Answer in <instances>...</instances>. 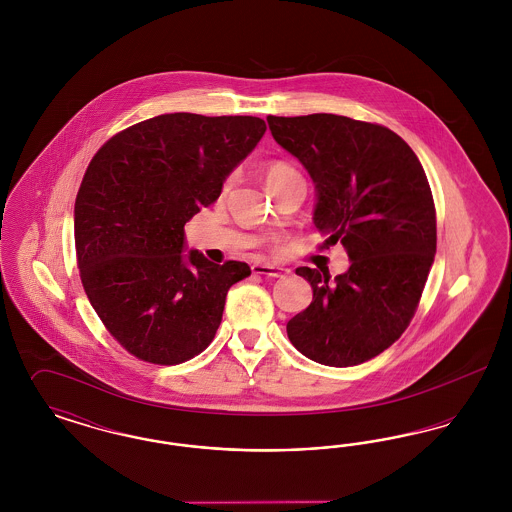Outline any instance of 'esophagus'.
<instances>
[{"instance_id":"obj_1","label":"esophagus","mask_w":512,"mask_h":512,"mask_svg":"<svg viewBox=\"0 0 512 512\" xmlns=\"http://www.w3.org/2000/svg\"><path fill=\"white\" fill-rule=\"evenodd\" d=\"M253 274L261 276H270V278H284L290 274V268L278 267V265H268V263H257L251 267Z\"/></svg>"}]
</instances>
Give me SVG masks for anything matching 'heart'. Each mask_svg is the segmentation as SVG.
<instances>
[{
  "label": "heart",
  "mask_w": 512,
  "mask_h": 512,
  "mask_svg": "<svg viewBox=\"0 0 512 512\" xmlns=\"http://www.w3.org/2000/svg\"><path fill=\"white\" fill-rule=\"evenodd\" d=\"M293 174H297V171H295L293 167L286 165V163L276 161V163H270V165H267V169H265V180H267L268 186V184H272V182H276V180L288 178V176H293Z\"/></svg>",
  "instance_id": "heart-1"
}]
</instances>
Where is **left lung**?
<instances>
[{
  "instance_id": "1",
  "label": "left lung",
  "mask_w": 512,
  "mask_h": 512,
  "mask_svg": "<svg viewBox=\"0 0 512 512\" xmlns=\"http://www.w3.org/2000/svg\"><path fill=\"white\" fill-rule=\"evenodd\" d=\"M311 174L313 220L351 261L334 280L299 267L311 305L288 322L293 347L326 366L361 365L407 330L436 255L434 197L413 149L390 128L340 115L267 117Z\"/></svg>"
}]
</instances>
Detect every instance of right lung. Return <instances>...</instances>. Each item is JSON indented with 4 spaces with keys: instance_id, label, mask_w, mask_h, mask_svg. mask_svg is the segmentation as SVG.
I'll return each instance as SVG.
<instances>
[{
    "instance_id": "1",
    "label": "right lung",
    "mask_w": 512,
    "mask_h": 512,
    "mask_svg": "<svg viewBox=\"0 0 512 512\" xmlns=\"http://www.w3.org/2000/svg\"><path fill=\"white\" fill-rule=\"evenodd\" d=\"M265 130L259 117L159 115L90 161L74 203L76 261L101 322L134 357L178 365L215 338L226 293L251 268L184 253V224L219 199Z\"/></svg>"
}]
</instances>
